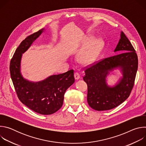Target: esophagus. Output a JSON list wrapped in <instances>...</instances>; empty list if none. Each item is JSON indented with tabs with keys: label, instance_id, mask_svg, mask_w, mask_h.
I'll use <instances>...</instances> for the list:
<instances>
[{
	"label": "esophagus",
	"instance_id": "esophagus-1",
	"mask_svg": "<svg viewBox=\"0 0 146 146\" xmlns=\"http://www.w3.org/2000/svg\"><path fill=\"white\" fill-rule=\"evenodd\" d=\"M74 77H75V79L78 80L79 78H80V74H79L78 72H76V73H74Z\"/></svg>",
	"mask_w": 146,
	"mask_h": 146
}]
</instances>
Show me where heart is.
Here are the masks:
<instances>
[{
    "label": "heart",
    "mask_w": 146,
    "mask_h": 146,
    "mask_svg": "<svg viewBox=\"0 0 146 146\" xmlns=\"http://www.w3.org/2000/svg\"><path fill=\"white\" fill-rule=\"evenodd\" d=\"M100 40H95L92 46L80 56V60L82 63L87 64L91 62L95 58L100 46Z\"/></svg>",
    "instance_id": "b5f03b06"
}]
</instances>
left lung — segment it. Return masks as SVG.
Masks as SVG:
<instances>
[{"label":"left lung","instance_id":"obj_1","mask_svg":"<svg viewBox=\"0 0 146 146\" xmlns=\"http://www.w3.org/2000/svg\"><path fill=\"white\" fill-rule=\"evenodd\" d=\"M114 51L120 54L100 59L85 68L83 80L88 86L87 102L97 111L110 110L119 105L129 96L135 84L137 55L122 32ZM117 67L122 68L123 77L115 87L109 88L106 83V77L109 71Z\"/></svg>","mask_w":146,"mask_h":146}]
</instances>
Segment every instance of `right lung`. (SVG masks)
<instances>
[{
	"mask_svg": "<svg viewBox=\"0 0 146 146\" xmlns=\"http://www.w3.org/2000/svg\"><path fill=\"white\" fill-rule=\"evenodd\" d=\"M39 30L27 37L18 47L10 60V72L19 100L36 113L52 114L61 108L66 90L74 82V70L51 76L38 82L25 80L20 73L22 54L43 32Z\"/></svg>",
	"mask_w": 146,
	"mask_h": 146,
	"instance_id": "1",
	"label": "right lung"
}]
</instances>
